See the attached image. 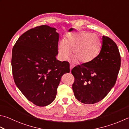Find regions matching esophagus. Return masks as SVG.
<instances>
[{"mask_svg": "<svg viewBox=\"0 0 129 129\" xmlns=\"http://www.w3.org/2000/svg\"><path fill=\"white\" fill-rule=\"evenodd\" d=\"M73 65H70V70H72V69H73Z\"/></svg>", "mask_w": 129, "mask_h": 129, "instance_id": "1", "label": "esophagus"}]
</instances>
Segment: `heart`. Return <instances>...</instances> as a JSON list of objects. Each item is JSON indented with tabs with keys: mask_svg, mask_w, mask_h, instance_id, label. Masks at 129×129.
I'll list each match as a JSON object with an SVG mask.
<instances>
[{
	"mask_svg": "<svg viewBox=\"0 0 129 129\" xmlns=\"http://www.w3.org/2000/svg\"><path fill=\"white\" fill-rule=\"evenodd\" d=\"M102 41L97 35L93 33L82 32L69 36L65 41H61L59 45V57L64 61L72 51V60H77L82 64L92 61L100 54L102 48Z\"/></svg>",
	"mask_w": 129,
	"mask_h": 129,
	"instance_id": "obj_1",
	"label": "heart"
}]
</instances>
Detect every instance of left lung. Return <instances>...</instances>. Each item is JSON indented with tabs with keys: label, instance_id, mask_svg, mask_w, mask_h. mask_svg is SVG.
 I'll return each mask as SVG.
<instances>
[{
	"label": "left lung",
	"instance_id": "1",
	"mask_svg": "<svg viewBox=\"0 0 129 129\" xmlns=\"http://www.w3.org/2000/svg\"><path fill=\"white\" fill-rule=\"evenodd\" d=\"M120 66L117 45L110 38L103 36L99 55L90 62L78 65L72 70L75 98L84 104L100 102L115 85Z\"/></svg>",
	"mask_w": 129,
	"mask_h": 129
}]
</instances>
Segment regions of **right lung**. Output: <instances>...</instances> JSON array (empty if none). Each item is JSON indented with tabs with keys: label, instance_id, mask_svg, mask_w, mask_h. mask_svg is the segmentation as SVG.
<instances>
[{
	"label": "right lung",
	"instance_id": "1",
	"mask_svg": "<svg viewBox=\"0 0 129 129\" xmlns=\"http://www.w3.org/2000/svg\"><path fill=\"white\" fill-rule=\"evenodd\" d=\"M47 25L32 28L18 39L12 50L14 82L25 97L38 106L54 101L64 74L70 72L67 61L56 59L59 34Z\"/></svg>",
	"mask_w": 129,
	"mask_h": 129
}]
</instances>
